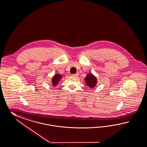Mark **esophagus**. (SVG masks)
Returning a JSON list of instances; mask_svg holds the SVG:
<instances>
[{"mask_svg":"<svg viewBox=\"0 0 147 147\" xmlns=\"http://www.w3.org/2000/svg\"><path fill=\"white\" fill-rule=\"evenodd\" d=\"M72 76H74V77H76V76H78V75H79V74L78 73H76V74H72Z\"/></svg>","mask_w":147,"mask_h":147,"instance_id":"1","label":"esophagus"}]
</instances>
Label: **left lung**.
Masks as SVG:
<instances>
[{"label":"left lung","instance_id":"obj_1","mask_svg":"<svg viewBox=\"0 0 147 147\" xmlns=\"http://www.w3.org/2000/svg\"><path fill=\"white\" fill-rule=\"evenodd\" d=\"M85 81L86 84L90 88L94 87L97 84V79L92 74H88L85 78Z\"/></svg>","mask_w":147,"mask_h":147}]
</instances>
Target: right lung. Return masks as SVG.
Here are the masks:
<instances>
[{
	"label": "right lung",
	"mask_w": 147,
	"mask_h": 147,
	"mask_svg": "<svg viewBox=\"0 0 147 147\" xmlns=\"http://www.w3.org/2000/svg\"><path fill=\"white\" fill-rule=\"evenodd\" d=\"M61 78H62L61 75L59 74H57L54 75V77L52 78V81H51L53 86H56L57 85L58 83L59 82Z\"/></svg>",
	"instance_id": "add662e5"
}]
</instances>
